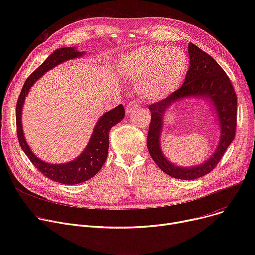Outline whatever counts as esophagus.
Wrapping results in <instances>:
<instances>
[{
	"label": "esophagus",
	"instance_id": "esophagus-1",
	"mask_svg": "<svg viewBox=\"0 0 255 255\" xmlns=\"http://www.w3.org/2000/svg\"><path fill=\"white\" fill-rule=\"evenodd\" d=\"M137 109V104L135 101H130L127 105H126V112L127 114H130L132 112H134Z\"/></svg>",
	"mask_w": 255,
	"mask_h": 255
}]
</instances>
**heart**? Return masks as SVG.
Segmentation results:
<instances>
[{
    "label": "heart",
    "instance_id": "b5f03b06",
    "mask_svg": "<svg viewBox=\"0 0 255 255\" xmlns=\"http://www.w3.org/2000/svg\"><path fill=\"white\" fill-rule=\"evenodd\" d=\"M120 67L133 79H141L139 92L150 100H160L175 92L188 69V59L179 47L143 46L120 61Z\"/></svg>",
    "mask_w": 255,
    "mask_h": 255
}]
</instances>
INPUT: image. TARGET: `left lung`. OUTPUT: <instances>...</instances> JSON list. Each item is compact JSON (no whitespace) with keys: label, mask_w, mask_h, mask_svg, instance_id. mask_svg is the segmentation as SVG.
<instances>
[{"label":"left lung","mask_w":255,"mask_h":255,"mask_svg":"<svg viewBox=\"0 0 255 255\" xmlns=\"http://www.w3.org/2000/svg\"><path fill=\"white\" fill-rule=\"evenodd\" d=\"M188 53L190 66L182 87L149 106L151 123L146 137V146L158 167L168 176L181 180L204 177L215 168L235 139L237 128L238 98L230 77L215 60L191 42L188 45ZM188 97H202L212 101L219 116L222 135L216 153L206 163L192 168H180L170 164L162 154L159 134L166 110L178 100Z\"/></svg>","instance_id":"obj_1"}]
</instances>
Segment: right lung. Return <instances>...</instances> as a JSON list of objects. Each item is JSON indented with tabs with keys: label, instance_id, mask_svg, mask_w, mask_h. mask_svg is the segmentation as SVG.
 <instances>
[{
	"label": "right lung",
	"instance_id": "obj_1",
	"mask_svg": "<svg viewBox=\"0 0 255 255\" xmlns=\"http://www.w3.org/2000/svg\"><path fill=\"white\" fill-rule=\"evenodd\" d=\"M83 51H77L75 47H62L56 49L24 82L16 102V133L19 145L28 156L34 166L46 178L65 185H74L86 182L93 178L103 166L109 154L110 130L120 123L125 117V110L122 104L114 110L105 113L97 122L92 133L91 139L85 151L73 161L64 164H50L37 158L30 150L25 141L21 126V111L25 96L38 78L53 67L70 59L83 56Z\"/></svg>",
	"mask_w": 255,
	"mask_h": 255
}]
</instances>
